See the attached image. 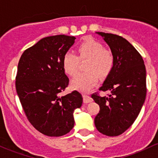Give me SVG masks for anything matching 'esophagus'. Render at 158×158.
I'll use <instances>...</instances> for the list:
<instances>
[{
    "label": "esophagus",
    "instance_id": "esophagus-1",
    "mask_svg": "<svg viewBox=\"0 0 158 158\" xmlns=\"http://www.w3.org/2000/svg\"><path fill=\"white\" fill-rule=\"evenodd\" d=\"M82 97H83V102L85 103H88V102H91L93 101V99L90 97L89 95L88 94H82Z\"/></svg>",
    "mask_w": 158,
    "mask_h": 158
}]
</instances>
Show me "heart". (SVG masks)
Listing matches in <instances>:
<instances>
[{
	"label": "heart",
	"instance_id": "heart-1",
	"mask_svg": "<svg viewBox=\"0 0 158 158\" xmlns=\"http://www.w3.org/2000/svg\"><path fill=\"white\" fill-rule=\"evenodd\" d=\"M78 56L68 51L62 59L64 72L74 76L79 68L80 59H88L85 71L79 72L71 81L72 88L79 91H89L97 85L99 77H106L113 68L114 58L111 51L104 49L103 45L95 39H86L77 47Z\"/></svg>",
	"mask_w": 158,
	"mask_h": 158
}]
</instances>
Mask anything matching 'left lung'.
<instances>
[{
    "instance_id": "1",
    "label": "left lung",
    "mask_w": 158,
    "mask_h": 158,
    "mask_svg": "<svg viewBox=\"0 0 158 158\" xmlns=\"http://www.w3.org/2000/svg\"><path fill=\"white\" fill-rule=\"evenodd\" d=\"M113 53V68L104 81L101 91H110L108 97L97 93L91 97L100 110L94 119L97 129L103 135H120L133 124L146 96V72L142 56L121 36L97 32Z\"/></svg>"
}]
</instances>
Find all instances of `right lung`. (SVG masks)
<instances>
[{
  "label": "right lung",
  "mask_w": 158,
  "mask_h": 158,
  "mask_svg": "<svg viewBox=\"0 0 158 158\" xmlns=\"http://www.w3.org/2000/svg\"><path fill=\"white\" fill-rule=\"evenodd\" d=\"M73 36L44 38L21 56L15 88L27 119L49 137L63 136L73 128V112L82 104V96L74 90L61 97L69 84L62 59L74 44Z\"/></svg>",
  "instance_id": "1"
}]
</instances>
